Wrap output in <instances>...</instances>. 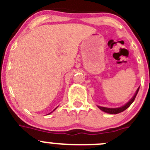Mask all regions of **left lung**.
<instances>
[{
    "mask_svg": "<svg viewBox=\"0 0 150 150\" xmlns=\"http://www.w3.org/2000/svg\"><path fill=\"white\" fill-rule=\"evenodd\" d=\"M139 87L138 88V90H136L134 96H133V97L130 99V101H129L128 103H126L125 106H122V107L115 108V109H110V108H106V107H102V106H98V108L100 109V110L103 111V112H106V113H109V114H112V115H116V114L120 113V112H123V111H125V109H127V108H128L129 106L132 104V103L134 101L135 98H136V95H137L138 92H139Z\"/></svg>",
    "mask_w": 150,
    "mask_h": 150,
    "instance_id": "1",
    "label": "left lung"
}]
</instances>
